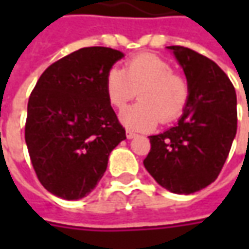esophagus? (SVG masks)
Listing matches in <instances>:
<instances>
[{
  "instance_id": "34e87169",
  "label": "esophagus",
  "mask_w": 249,
  "mask_h": 249,
  "mask_svg": "<svg viewBox=\"0 0 249 249\" xmlns=\"http://www.w3.org/2000/svg\"><path fill=\"white\" fill-rule=\"evenodd\" d=\"M136 136H137V134H136V133H133V131H130V130H127V131H126V137H127L129 140L134 139Z\"/></svg>"
}]
</instances>
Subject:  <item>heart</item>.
Returning <instances> with one entry per match:
<instances>
[{
    "label": "heart",
    "instance_id": "obj_1",
    "mask_svg": "<svg viewBox=\"0 0 249 249\" xmlns=\"http://www.w3.org/2000/svg\"><path fill=\"white\" fill-rule=\"evenodd\" d=\"M110 105L122 109L140 92V104L120 113L122 123L134 131L152 130L158 122L169 123L181 115L190 97L187 82L175 74L172 65L151 53L129 59L124 71L112 68L105 77Z\"/></svg>",
    "mask_w": 249,
    "mask_h": 249
}]
</instances>
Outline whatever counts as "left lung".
<instances>
[{"label": "left lung", "mask_w": 249, "mask_h": 249, "mask_svg": "<svg viewBox=\"0 0 249 249\" xmlns=\"http://www.w3.org/2000/svg\"><path fill=\"white\" fill-rule=\"evenodd\" d=\"M183 68L190 97L176 126L151 136L144 166L159 186L193 194L213 183L237 133V97L213 61L186 47H167Z\"/></svg>", "instance_id": "left-lung-1"}]
</instances>
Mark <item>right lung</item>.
<instances>
[{
    "label": "right lung",
    "instance_id": "obj_1",
    "mask_svg": "<svg viewBox=\"0 0 249 249\" xmlns=\"http://www.w3.org/2000/svg\"><path fill=\"white\" fill-rule=\"evenodd\" d=\"M122 58L107 47L80 48L50 65L30 94L24 140L36 175L53 196H89L126 139L105 91L107 73Z\"/></svg>",
    "mask_w": 249,
    "mask_h": 249
}]
</instances>
